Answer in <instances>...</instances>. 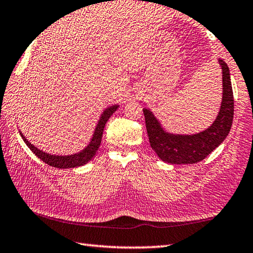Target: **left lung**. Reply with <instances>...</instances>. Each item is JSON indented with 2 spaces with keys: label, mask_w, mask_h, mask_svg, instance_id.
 I'll list each match as a JSON object with an SVG mask.
<instances>
[{
  "label": "left lung",
  "mask_w": 253,
  "mask_h": 253,
  "mask_svg": "<svg viewBox=\"0 0 253 253\" xmlns=\"http://www.w3.org/2000/svg\"><path fill=\"white\" fill-rule=\"evenodd\" d=\"M222 68V103L214 123L196 135H172L165 131L148 109H144L146 129L151 148L169 164H196L204 160L226 139L233 121V91L229 67L219 59Z\"/></svg>",
  "instance_id": "8db88e82"
}]
</instances>
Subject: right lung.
Wrapping results in <instances>:
<instances>
[{
  "label": "right lung",
  "instance_id": "obj_1",
  "mask_svg": "<svg viewBox=\"0 0 253 253\" xmlns=\"http://www.w3.org/2000/svg\"><path fill=\"white\" fill-rule=\"evenodd\" d=\"M117 107H118L117 105H114V106H111L107 109H105V112L103 113L102 117H100L97 126H96L93 138H91L89 145L79 154H74L71 156H54V155L46 154L32 145L31 142L22 135V132H20V134L22 136L23 140L25 141V144L29 146V148L32 151H33V154H35L41 160H43L45 164L49 165V166L55 167V168H63V169L64 168L80 167V166H83V165H85L86 163H88L89 160H91V158L95 156L96 151H97V149L99 148L100 141H102L104 127H105V125H106V123L109 119V117H111L112 115L116 112Z\"/></svg>",
  "mask_w": 253,
  "mask_h": 253
}]
</instances>
